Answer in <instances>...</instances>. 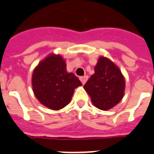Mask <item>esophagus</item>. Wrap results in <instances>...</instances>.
Returning <instances> with one entry per match:
<instances>
[{"label":"esophagus","mask_w":154,"mask_h":154,"mask_svg":"<svg viewBox=\"0 0 154 154\" xmlns=\"http://www.w3.org/2000/svg\"><path fill=\"white\" fill-rule=\"evenodd\" d=\"M80 81L82 82V83L83 85L85 84L86 82V81H87V79H88V76L87 75H85V76H82V77H80L79 78Z\"/></svg>","instance_id":"1"}]
</instances>
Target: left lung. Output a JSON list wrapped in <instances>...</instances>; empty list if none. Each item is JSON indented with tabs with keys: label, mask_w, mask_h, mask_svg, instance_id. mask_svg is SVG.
<instances>
[{
	"label": "left lung",
	"mask_w": 154,
	"mask_h": 154,
	"mask_svg": "<svg viewBox=\"0 0 154 154\" xmlns=\"http://www.w3.org/2000/svg\"><path fill=\"white\" fill-rule=\"evenodd\" d=\"M93 105L101 110L113 108L124 97L125 79L121 71L109 58L100 57L94 74L83 86Z\"/></svg>",
	"instance_id": "obj_1"
}]
</instances>
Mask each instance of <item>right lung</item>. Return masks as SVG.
I'll return each mask as SVG.
<instances>
[{
  "mask_svg": "<svg viewBox=\"0 0 154 154\" xmlns=\"http://www.w3.org/2000/svg\"><path fill=\"white\" fill-rule=\"evenodd\" d=\"M31 82L37 99L52 110H59L68 105L75 89L82 86L78 77L67 72L65 60L53 53L34 68Z\"/></svg>",
  "mask_w": 154,
  "mask_h": 154,
  "instance_id": "add662e5",
  "label": "right lung"
}]
</instances>
